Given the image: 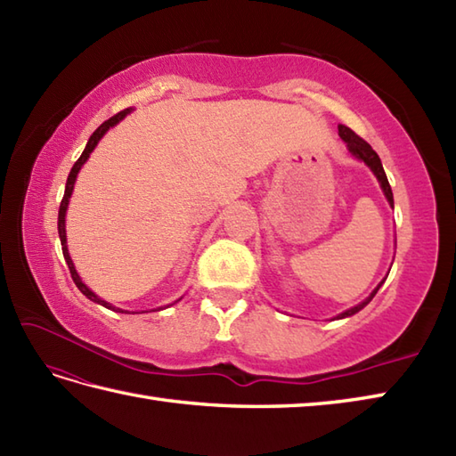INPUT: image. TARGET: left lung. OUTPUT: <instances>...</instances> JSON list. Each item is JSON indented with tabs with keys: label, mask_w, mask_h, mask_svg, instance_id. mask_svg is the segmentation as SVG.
Returning a JSON list of instances; mask_svg holds the SVG:
<instances>
[{
	"label": "left lung",
	"mask_w": 456,
	"mask_h": 456,
	"mask_svg": "<svg viewBox=\"0 0 456 456\" xmlns=\"http://www.w3.org/2000/svg\"><path fill=\"white\" fill-rule=\"evenodd\" d=\"M338 134H341V139L346 142V149H348V152L353 154V157H356L358 160H362L368 168H370L372 172H374V176L378 178V182H380V186H382V191H384V196H386V200L390 201V206L394 208V193H392V188H390V182H388V178H386V172H384V168H382V162H380V157H378V154L372 151V147L370 144H368L364 139H361L358 137V134L354 133V131H351L348 127H345V125H338ZM384 284V280L380 284H378L376 288H374V292L368 296L364 302H361L358 305H354V307H351V309H346V312H343L341 315H337V319H343V317H351V315H354L356 312H361V309L366 305V304H370V299L376 296V292L378 289H380V286Z\"/></svg>",
	"instance_id": "1"
}]
</instances>
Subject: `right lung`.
<instances>
[{
    "mask_svg": "<svg viewBox=\"0 0 456 456\" xmlns=\"http://www.w3.org/2000/svg\"><path fill=\"white\" fill-rule=\"evenodd\" d=\"M131 111H133L131 108H127V110L119 111L118 115H113V118H110L108 121H103V123L100 125V127L92 133V137H90L88 144H86V149H84V152H82V157L74 162V167H72L70 174H68L66 188H64V198H62V201H61V209H58V237H61L62 255H64V260H66L68 268H70V274H72L74 284L78 286L80 292H82L86 297H88V299H92V302L100 304V305L108 307V309H113V312H121V314H127V312H123V309H119V307H113L111 304L105 302V299H102V297L95 296V294L92 292V289H90L88 286H86V284L82 282V278L78 276V273H76L74 263H72V258H70V253H68V245H66V209H68V201H70V196H72V190H74V182H76V176H78V172H80V168L84 167V162L90 159V154H92V151L95 149V144H98V142H100V139L103 137V134L110 131V127H113V125H118V123H119V121L125 118V115H129Z\"/></svg>",
    "mask_w": 456,
    "mask_h": 456,
    "instance_id": "add662e5",
    "label": "right lung"
}]
</instances>
